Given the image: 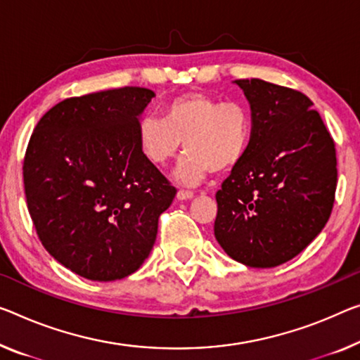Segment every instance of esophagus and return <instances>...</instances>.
Listing matches in <instances>:
<instances>
[{
	"mask_svg": "<svg viewBox=\"0 0 360 360\" xmlns=\"http://www.w3.org/2000/svg\"><path fill=\"white\" fill-rule=\"evenodd\" d=\"M193 196H195V193L186 190H179V193H176V198H179L180 201H188V199H191Z\"/></svg>",
	"mask_w": 360,
	"mask_h": 360,
	"instance_id": "obj_1",
	"label": "esophagus"
}]
</instances>
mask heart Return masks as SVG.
I'll return each mask as SVG.
<instances>
[{
	"instance_id": "b5f03b06",
	"label": "heart",
	"mask_w": 360,
	"mask_h": 360,
	"mask_svg": "<svg viewBox=\"0 0 360 360\" xmlns=\"http://www.w3.org/2000/svg\"><path fill=\"white\" fill-rule=\"evenodd\" d=\"M254 122L241 101H220L206 93H184L162 106V119L143 115L136 143L143 158L164 167L181 146L188 151L176 169L184 185H196L209 172H231L246 158Z\"/></svg>"
}]
</instances>
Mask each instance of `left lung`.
Returning <instances> with one entry per match:
<instances>
[{
    "mask_svg": "<svg viewBox=\"0 0 360 360\" xmlns=\"http://www.w3.org/2000/svg\"><path fill=\"white\" fill-rule=\"evenodd\" d=\"M251 106L252 141L217 191L214 235L248 267L288 262L328 222L335 202V141L312 101L261 79L235 80Z\"/></svg>",
    "mask_w": 360,
    "mask_h": 360,
    "instance_id": "left-lung-1",
    "label": "left lung"
}]
</instances>
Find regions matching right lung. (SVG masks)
Wrapping results in <instances>:
<instances>
[{
    "label": "right lung",
    "mask_w": 360,
    "mask_h": 360,
    "mask_svg": "<svg viewBox=\"0 0 360 360\" xmlns=\"http://www.w3.org/2000/svg\"><path fill=\"white\" fill-rule=\"evenodd\" d=\"M154 91L140 86L68 98L40 119L24 158L30 217L45 250L93 281L141 267L175 188L138 149Z\"/></svg>",
    "instance_id": "1"
}]
</instances>
